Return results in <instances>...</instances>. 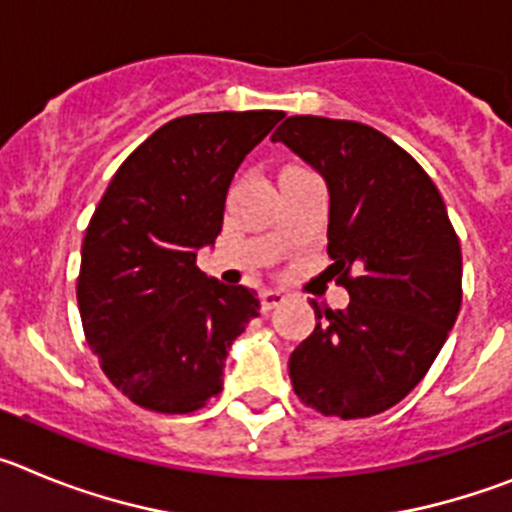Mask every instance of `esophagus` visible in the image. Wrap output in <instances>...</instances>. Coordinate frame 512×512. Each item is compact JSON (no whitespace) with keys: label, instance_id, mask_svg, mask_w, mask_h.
Listing matches in <instances>:
<instances>
[{"label":"esophagus","instance_id":"obj_1","mask_svg":"<svg viewBox=\"0 0 512 512\" xmlns=\"http://www.w3.org/2000/svg\"><path fill=\"white\" fill-rule=\"evenodd\" d=\"M259 300H261V310H274V307L282 305L287 297H284L282 292H277V289H264V292L259 295Z\"/></svg>","mask_w":512,"mask_h":512}]
</instances>
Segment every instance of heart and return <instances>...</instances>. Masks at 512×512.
I'll use <instances>...</instances> for the list:
<instances>
[{"mask_svg":"<svg viewBox=\"0 0 512 512\" xmlns=\"http://www.w3.org/2000/svg\"><path fill=\"white\" fill-rule=\"evenodd\" d=\"M287 169H289V166H287Z\"/></svg>","mask_w":512,"mask_h":512,"instance_id":"b5f03b06","label":"heart"}]
</instances>
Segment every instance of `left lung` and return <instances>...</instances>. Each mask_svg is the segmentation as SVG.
<instances>
[{
    "label": "left lung",
    "instance_id": "obj_1",
    "mask_svg": "<svg viewBox=\"0 0 512 512\" xmlns=\"http://www.w3.org/2000/svg\"><path fill=\"white\" fill-rule=\"evenodd\" d=\"M328 184V256L346 310L289 356L302 405L343 420L397 405L436 361L461 307V246L423 166L364 122L292 115L274 130Z\"/></svg>",
    "mask_w": 512,
    "mask_h": 512
}]
</instances>
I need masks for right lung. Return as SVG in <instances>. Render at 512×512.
Returning a JSON list of instances; mask_svg holds the SVG:
<instances>
[{
	"label": "right lung",
	"mask_w": 512,
	"mask_h": 512,
	"mask_svg": "<svg viewBox=\"0 0 512 512\" xmlns=\"http://www.w3.org/2000/svg\"><path fill=\"white\" fill-rule=\"evenodd\" d=\"M284 117L200 112L166 122L122 161L81 243V325L130 402L184 415L223 390L225 356L259 318L256 292L207 279L197 251L223 228L233 174Z\"/></svg>",
	"instance_id": "obj_1"
}]
</instances>
